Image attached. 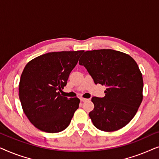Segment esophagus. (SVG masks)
Returning a JSON list of instances; mask_svg holds the SVG:
<instances>
[{
	"label": "esophagus",
	"mask_w": 159,
	"mask_h": 159,
	"mask_svg": "<svg viewBox=\"0 0 159 159\" xmlns=\"http://www.w3.org/2000/svg\"><path fill=\"white\" fill-rule=\"evenodd\" d=\"M80 101H81L82 102H85L87 101H88V99L84 98H80Z\"/></svg>",
	"instance_id": "34e87169"
}]
</instances>
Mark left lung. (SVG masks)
<instances>
[{
    "label": "left lung",
    "mask_w": 159,
    "mask_h": 159,
    "mask_svg": "<svg viewBox=\"0 0 159 159\" xmlns=\"http://www.w3.org/2000/svg\"><path fill=\"white\" fill-rule=\"evenodd\" d=\"M95 84L105 85L103 98L93 97L89 113L96 128L104 132L120 129L133 119L143 101L142 73L129 55L111 49L85 51L79 61Z\"/></svg>",
    "instance_id": "left-lung-1"
}]
</instances>
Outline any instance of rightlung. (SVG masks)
<instances>
[{"mask_svg": "<svg viewBox=\"0 0 159 159\" xmlns=\"http://www.w3.org/2000/svg\"><path fill=\"white\" fill-rule=\"evenodd\" d=\"M83 52H51L25 66L19 82V99L25 115L38 129L56 133L70 124L80 100L62 96L60 91Z\"/></svg>", "mask_w": 159, "mask_h": 159, "instance_id": "1", "label": "right lung"}]
</instances>
